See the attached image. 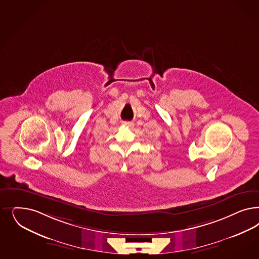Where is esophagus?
I'll use <instances>...</instances> for the list:
<instances>
[{"mask_svg":"<svg viewBox=\"0 0 259 259\" xmlns=\"http://www.w3.org/2000/svg\"><path fill=\"white\" fill-rule=\"evenodd\" d=\"M123 124H124L125 125H127V126H131V125H133V123H132V122H124Z\"/></svg>","mask_w":259,"mask_h":259,"instance_id":"esophagus-1","label":"esophagus"}]
</instances>
